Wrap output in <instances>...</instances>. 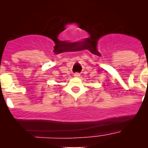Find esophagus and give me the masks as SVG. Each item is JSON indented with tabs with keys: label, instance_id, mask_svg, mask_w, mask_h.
I'll list each match as a JSON object with an SVG mask.
<instances>
[{
	"label": "esophagus",
	"instance_id": "esophagus-1",
	"mask_svg": "<svg viewBox=\"0 0 148 148\" xmlns=\"http://www.w3.org/2000/svg\"><path fill=\"white\" fill-rule=\"evenodd\" d=\"M74 77H79L80 74H79V73H78V72H76V73H74Z\"/></svg>",
	"mask_w": 148,
	"mask_h": 148
}]
</instances>
